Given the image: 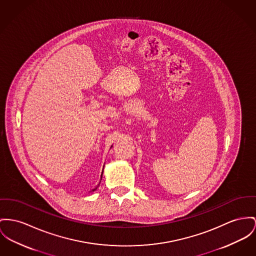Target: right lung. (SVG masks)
Returning a JSON list of instances; mask_svg holds the SVG:
<instances>
[{
	"mask_svg": "<svg viewBox=\"0 0 256 256\" xmlns=\"http://www.w3.org/2000/svg\"><path fill=\"white\" fill-rule=\"evenodd\" d=\"M101 180H102V176H101ZM100 186V184H98V186H97V188H98V186ZM97 188H94V189H92V191H94V190H96V189H97Z\"/></svg>",
	"mask_w": 256,
	"mask_h": 256,
	"instance_id": "add662e5",
	"label": "right lung"
}]
</instances>
